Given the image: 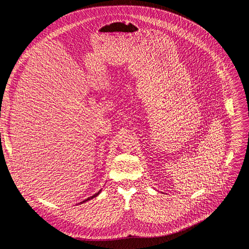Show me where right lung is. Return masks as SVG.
Segmentation results:
<instances>
[{
    "label": "right lung",
    "mask_w": 249,
    "mask_h": 249,
    "mask_svg": "<svg viewBox=\"0 0 249 249\" xmlns=\"http://www.w3.org/2000/svg\"><path fill=\"white\" fill-rule=\"evenodd\" d=\"M100 191H101V190H99V191H98V192H97V193H95V194H94V195H92V196H91V197H89V198H88V199H86V200H84V201H83V202H82V203H85V202H87V201H89V200H90V199H92V198H94V197H96V196H97V195H98V194H99V193H100Z\"/></svg>",
    "instance_id": "right-lung-1"
}]
</instances>
